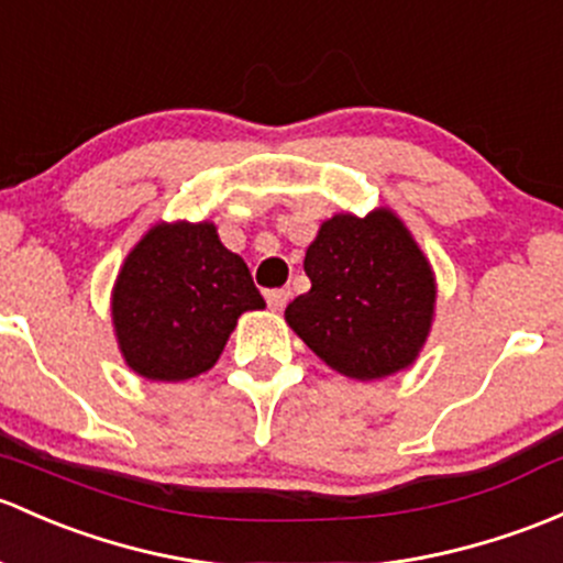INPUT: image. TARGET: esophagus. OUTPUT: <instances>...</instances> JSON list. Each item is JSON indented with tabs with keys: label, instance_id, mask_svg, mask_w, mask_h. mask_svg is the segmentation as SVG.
I'll return each mask as SVG.
<instances>
[{
	"label": "esophagus",
	"instance_id": "esophagus-1",
	"mask_svg": "<svg viewBox=\"0 0 563 563\" xmlns=\"http://www.w3.org/2000/svg\"><path fill=\"white\" fill-rule=\"evenodd\" d=\"M288 299H291V291L288 288H275V291L266 294V305H269V310L280 312L283 307L288 305Z\"/></svg>",
	"mask_w": 563,
	"mask_h": 563
}]
</instances>
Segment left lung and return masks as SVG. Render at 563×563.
Here are the masks:
<instances>
[{
	"mask_svg": "<svg viewBox=\"0 0 563 563\" xmlns=\"http://www.w3.org/2000/svg\"><path fill=\"white\" fill-rule=\"evenodd\" d=\"M310 291L286 323L323 364L351 380H383L421 356L437 310V277L390 207L336 212L307 245Z\"/></svg>",
	"mask_w": 563,
	"mask_h": 563,
	"instance_id": "left-lung-1",
	"label": "left lung"
}]
</instances>
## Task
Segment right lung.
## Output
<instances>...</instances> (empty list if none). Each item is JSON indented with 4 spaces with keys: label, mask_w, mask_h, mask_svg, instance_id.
Instances as JSON below:
<instances>
[{
    "label": "right lung",
    "mask_w": 563,
    "mask_h": 563,
    "mask_svg": "<svg viewBox=\"0 0 563 563\" xmlns=\"http://www.w3.org/2000/svg\"><path fill=\"white\" fill-rule=\"evenodd\" d=\"M264 307L247 264L212 221L153 223L126 253L110 294L118 351L153 383L212 369L242 312Z\"/></svg>",
    "instance_id": "add662e5"
}]
</instances>
